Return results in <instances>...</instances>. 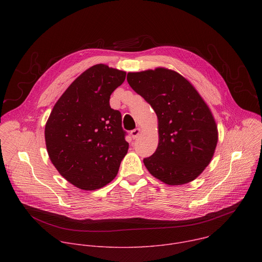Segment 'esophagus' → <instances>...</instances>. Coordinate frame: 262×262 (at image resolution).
Here are the masks:
<instances>
[{
    "label": "esophagus",
    "mask_w": 262,
    "mask_h": 262,
    "mask_svg": "<svg viewBox=\"0 0 262 262\" xmlns=\"http://www.w3.org/2000/svg\"><path fill=\"white\" fill-rule=\"evenodd\" d=\"M140 133H141V129H140V128H135V129H133V130L130 132V135H132V137H133L134 139H136V138H138V136L140 135Z\"/></svg>",
    "instance_id": "34e87169"
}]
</instances>
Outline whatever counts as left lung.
Here are the masks:
<instances>
[{"mask_svg": "<svg viewBox=\"0 0 262 262\" xmlns=\"http://www.w3.org/2000/svg\"><path fill=\"white\" fill-rule=\"evenodd\" d=\"M127 82L159 119L158 148L143 160L147 170L169 185L197 178L217 143L215 121L202 97L189 81L166 68L129 72Z\"/></svg>", "mask_w": 262, "mask_h": 262, "instance_id": "8db88e82", "label": "left lung"}]
</instances>
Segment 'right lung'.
Returning a JSON list of instances; mask_svg holds the SVG:
<instances>
[{"label":"right lung","instance_id":"1","mask_svg":"<svg viewBox=\"0 0 262 262\" xmlns=\"http://www.w3.org/2000/svg\"><path fill=\"white\" fill-rule=\"evenodd\" d=\"M124 71L97 64L74 80L56 102L46 125L50 159L79 189L93 191L113 180L128 150L126 132L110 96Z\"/></svg>","mask_w":262,"mask_h":262}]
</instances>
